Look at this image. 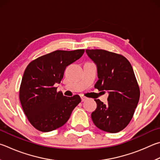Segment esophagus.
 <instances>
[{"label": "esophagus", "instance_id": "esophagus-1", "mask_svg": "<svg viewBox=\"0 0 160 160\" xmlns=\"http://www.w3.org/2000/svg\"><path fill=\"white\" fill-rule=\"evenodd\" d=\"M87 99H88V98L85 97H84V96H81V100H82V101H85Z\"/></svg>", "mask_w": 160, "mask_h": 160}]
</instances>
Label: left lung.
<instances>
[{"label": "left lung", "instance_id": "left-lung-1", "mask_svg": "<svg viewBox=\"0 0 160 160\" xmlns=\"http://www.w3.org/2000/svg\"><path fill=\"white\" fill-rule=\"evenodd\" d=\"M97 66L98 80L94 86L108 91V104L94 99L97 108L92 113L98 129L117 133L128 125L140 97V89L129 62L122 55L104 50H86Z\"/></svg>", "mask_w": 160, "mask_h": 160}]
</instances>
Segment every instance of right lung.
I'll return each mask as SVG.
<instances>
[{"instance_id":"right-lung-1","label":"right lung","mask_w":160,"mask_h":160,"mask_svg":"<svg viewBox=\"0 0 160 160\" xmlns=\"http://www.w3.org/2000/svg\"><path fill=\"white\" fill-rule=\"evenodd\" d=\"M85 50H56L28 63L19 88V100L30 123L48 132L62 127L81 101L79 95L68 97L57 92L66 66L82 56Z\"/></svg>"}]
</instances>
